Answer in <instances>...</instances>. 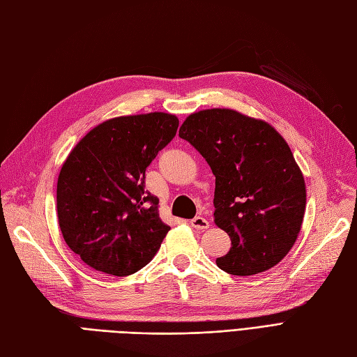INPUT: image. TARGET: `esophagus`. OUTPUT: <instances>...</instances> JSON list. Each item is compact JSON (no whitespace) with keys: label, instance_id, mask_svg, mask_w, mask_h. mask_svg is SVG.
<instances>
[{"label":"esophagus","instance_id":"34e87169","mask_svg":"<svg viewBox=\"0 0 357 357\" xmlns=\"http://www.w3.org/2000/svg\"><path fill=\"white\" fill-rule=\"evenodd\" d=\"M190 227L203 231V230L208 229V221L206 218H203V216H195L194 220H190Z\"/></svg>","mask_w":357,"mask_h":357}]
</instances>
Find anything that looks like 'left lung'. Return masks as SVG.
Listing matches in <instances>:
<instances>
[{"mask_svg":"<svg viewBox=\"0 0 357 357\" xmlns=\"http://www.w3.org/2000/svg\"><path fill=\"white\" fill-rule=\"evenodd\" d=\"M178 136L215 176V224L231 241L216 265L233 275L275 266L297 241L306 211L303 172L282 135L236 110L206 109L189 115Z\"/></svg>","mask_w":357,"mask_h":357,"instance_id":"left-lung-1","label":"left lung"}]
</instances>
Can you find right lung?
I'll return each mask as SVG.
<instances>
[{
	"instance_id": "right-lung-1",
	"label": "right lung",
	"mask_w": 357,
	"mask_h": 357,
	"mask_svg": "<svg viewBox=\"0 0 357 357\" xmlns=\"http://www.w3.org/2000/svg\"><path fill=\"white\" fill-rule=\"evenodd\" d=\"M176 115L151 112L93 127L69 153L57 180V218L66 245L97 271L124 277L158 253L169 225L145 169L177 133Z\"/></svg>"
}]
</instances>
